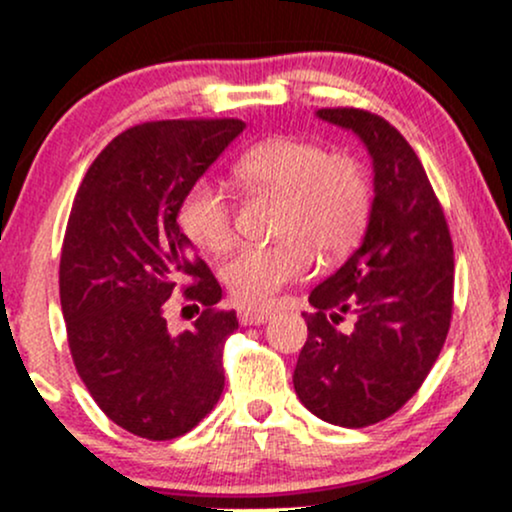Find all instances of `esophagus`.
Masks as SVG:
<instances>
[{"instance_id":"obj_1","label":"esophagus","mask_w":512,"mask_h":512,"mask_svg":"<svg viewBox=\"0 0 512 512\" xmlns=\"http://www.w3.org/2000/svg\"><path fill=\"white\" fill-rule=\"evenodd\" d=\"M272 318V311L269 308H240L238 320L240 325H262Z\"/></svg>"}]
</instances>
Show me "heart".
I'll list each match as a JSON object with an SVG mask.
<instances>
[{"label":"heart","mask_w":512,"mask_h":512,"mask_svg":"<svg viewBox=\"0 0 512 512\" xmlns=\"http://www.w3.org/2000/svg\"><path fill=\"white\" fill-rule=\"evenodd\" d=\"M233 177L247 192L282 199L277 223L282 240L245 247L223 267V282L240 306H267L284 284L311 272L316 250L325 257L345 255L367 228L372 192L362 165L313 140L269 138L235 162ZM177 223L196 247L213 255L233 243L228 196L211 179L189 184Z\"/></svg>","instance_id":"obj_1"}]
</instances>
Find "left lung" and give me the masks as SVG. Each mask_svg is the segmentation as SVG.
Here are the masks:
<instances>
[{
  "label": "left lung",
  "instance_id": "1",
  "mask_svg": "<svg viewBox=\"0 0 512 512\" xmlns=\"http://www.w3.org/2000/svg\"><path fill=\"white\" fill-rule=\"evenodd\" d=\"M372 157L374 199L362 245L311 291L308 340L294 369L303 406L325 423L367 428L420 389L452 320L454 250L440 201L406 138L362 109H318ZM345 312L350 334L337 330Z\"/></svg>",
  "mask_w": 512,
  "mask_h": 512
}]
</instances>
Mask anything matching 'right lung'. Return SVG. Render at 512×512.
Returning a JSON list of instances; mask_svg holds the SVG:
<instances>
[{
  "label": "right lung",
  "instance_id": "1",
  "mask_svg": "<svg viewBox=\"0 0 512 512\" xmlns=\"http://www.w3.org/2000/svg\"><path fill=\"white\" fill-rule=\"evenodd\" d=\"M238 119L153 121L116 136L84 174L60 257V306L72 359L97 406L145 440H174L223 393V342L235 311L179 230L187 187L243 133ZM187 278L207 311L166 330L164 301Z\"/></svg>",
  "mask_w": 512,
  "mask_h": 512
}]
</instances>
